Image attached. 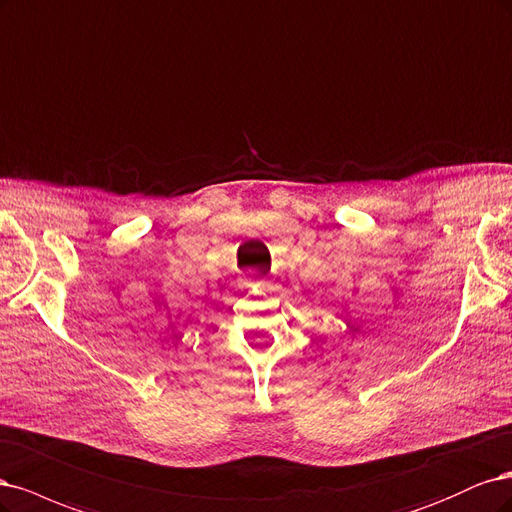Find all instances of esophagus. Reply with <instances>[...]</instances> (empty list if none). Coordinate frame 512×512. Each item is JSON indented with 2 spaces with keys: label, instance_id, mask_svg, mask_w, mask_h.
I'll return each instance as SVG.
<instances>
[{
  "label": "esophagus",
  "instance_id": "1",
  "mask_svg": "<svg viewBox=\"0 0 512 512\" xmlns=\"http://www.w3.org/2000/svg\"><path fill=\"white\" fill-rule=\"evenodd\" d=\"M249 274H251V278L255 280V283H257V285H266V278H263V276H261V274H259L257 270H251Z\"/></svg>",
  "mask_w": 512,
  "mask_h": 512
}]
</instances>
